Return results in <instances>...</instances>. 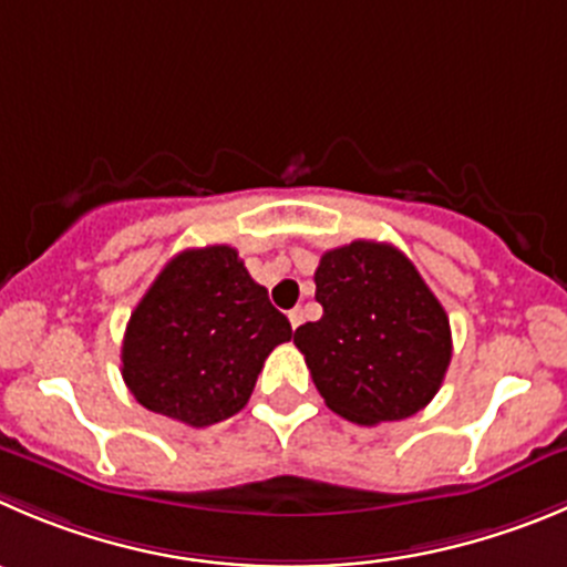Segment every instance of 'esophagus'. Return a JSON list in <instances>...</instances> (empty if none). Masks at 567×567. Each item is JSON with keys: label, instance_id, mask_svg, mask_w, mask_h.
<instances>
[{"label": "esophagus", "instance_id": "34e87169", "mask_svg": "<svg viewBox=\"0 0 567 567\" xmlns=\"http://www.w3.org/2000/svg\"><path fill=\"white\" fill-rule=\"evenodd\" d=\"M289 322H292V328H298L300 322H303V309H292V311H289Z\"/></svg>", "mask_w": 567, "mask_h": 567}]
</instances>
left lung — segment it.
<instances>
[{
    "label": "left lung",
    "mask_w": 567,
    "mask_h": 567,
    "mask_svg": "<svg viewBox=\"0 0 567 567\" xmlns=\"http://www.w3.org/2000/svg\"><path fill=\"white\" fill-rule=\"evenodd\" d=\"M322 317L295 331L326 406L359 425L412 417L451 364L449 315L414 264L384 241L328 250L315 272Z\"/></svg>",
    "instance_id": "8db88e82"
}]
</instances>
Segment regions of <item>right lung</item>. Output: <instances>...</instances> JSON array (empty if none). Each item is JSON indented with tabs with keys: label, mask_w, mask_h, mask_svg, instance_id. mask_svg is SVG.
<instances>
[{
	"label": "right lung",
	"mask_w": 567,
	"mask_h": 567,
	"mask_svg": "<svg viewBox=\"0 0 567 567\" xmlns=\"http://www.w3.org/2000/svg\"><path fill=\"white\" fill-rule=\"evenodd\" d=\"M292 326L228 245L183 250L138 300L122 379L144 409L206 429L250 401L267 355Z\"/></svg>",
	"instance_id": "right-lung-1"
}]
</instances>
